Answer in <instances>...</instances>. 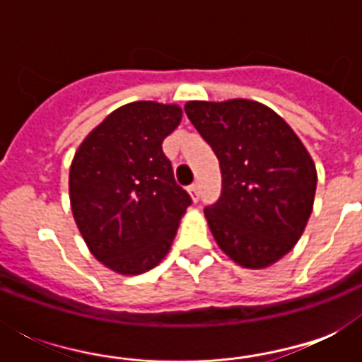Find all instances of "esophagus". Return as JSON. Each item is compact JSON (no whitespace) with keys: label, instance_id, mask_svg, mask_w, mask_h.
<instances>
[{"label":"esophagus","instance_id":"1","mask_svg":"<svg viewBox=\"0 0 362 362\" xmlns=\"http://www.w3.org/2000/svg\"><path fill=\"white\" fill-rule=\"evenodd\" d=\"M187 192H189V195H192L193 203H197V201H199V186H197V184H192V186L187 187Z\"/></svg>","mask_w":362,"mask_h":362}]
</instances>
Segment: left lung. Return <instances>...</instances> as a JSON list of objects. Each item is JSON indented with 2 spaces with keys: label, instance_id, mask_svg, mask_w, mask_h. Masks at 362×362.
Instances as JSON below:
<instances>
[{
  "label": "left lung",
  "instance_id": "1",
  "mask_svg": "<svg viewBox=\"0 0 362 362\" xmlns=\"http://www.w3.org/2000/svg\"><path fill=\"white\" fill-rule=\"evenodd\" d=\"M184 109L220 159L221 197L204 209L216 244L244 269L278 263L314 209L312 156L280 115L252 99L187 101Z\"/></svg>",
  "mask_w": 362,
  "mask_h": 362
}]
</instances>
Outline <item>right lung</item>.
Listing matches in <instances>:
<instances>
[{
    "label": "right lung",
    "instance_id": "1",
    "mask_svg": "<svg viewBox=\"0 0 362 362\" xmlns=\"http://www.w3.org/2000/svg\"><path fill=\"white\" fill-rule=\"evenodd\" d=\"M180 120L178 105L133 101L93 127L71 161L76 227L93 257L118 274L161 263L192 204L161 148Z\"/></svg>",
    "mask_w": 362,
    "mask_h": 362
}]
</instances>
